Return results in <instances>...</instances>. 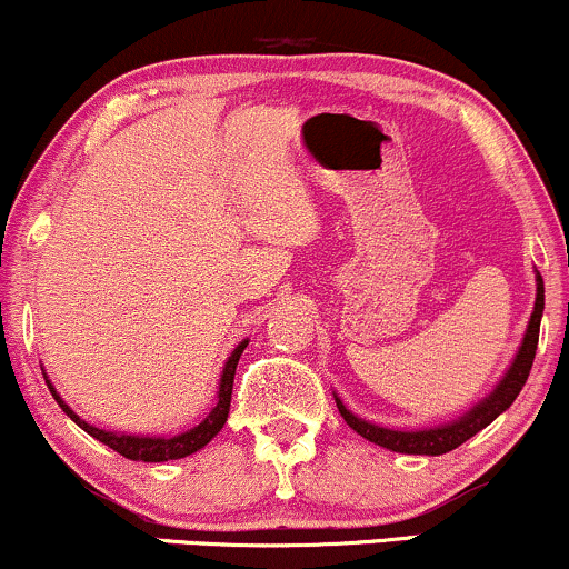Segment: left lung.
<instances>
[{
    "label": "left lung",
    "instance_id": "obj_1",
    "mask_svg": "<svg viewBox=\"0 0 569 569\" xmlns=\"http://www.w3.org/2000/svg\"><path fill=\"white\" fill-rule=\"evenodd\" d=\"M540 315H543V278L538 276V297H536V310L530 315V326H527V333L522 339V347H519L515 362L506 371L503 381L492 392L485 397L480 406H475L467 416L453 423H445V427L435 429H421V432H395V429L376 427V423H368L358 419V416L350 413L341 400L337 397V408L350 427L360 437H366L368 442L381 445V448L395 450V453H410V456H442L456 450L458 445H463L469 437L482 432L490 421H496L498 416L503 413L511 402L517 400V395L522 392L527 376H530L532 360H536L538 350V333H540Z\"/></svg>",
    "mask_w": 569,
    "mask_h": 569
}]
</instances>
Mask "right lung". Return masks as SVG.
Wrapping results in <instances>:
<instances>
[{
  "instance_id": "add662e5",
  "label": "right lung",
  "mask_w": 569,
  "mask_h": 569,
  "mask_svg": "<svg viewBox=\"0 0 569 569\" xmlns=\"http://www.w3.org/2000/svg\"><path fill=\"white\" fill-rule=\"evenodd\" d=\"M246 345H249V341H241V345L236 347V352H232L228 358V362H224L222 381H219V400H217V406L211 408V413L207 416V419L198 423V427L190 429V432L169 437V440H163V437H137V435L102 432V429L92 427V423H87L84 419H79V416L73 413V410L68 408L63 400H60V395L54 392V387L50 385V381H47V387H50V392H52L54 400H58V406L66 410V416H71V419L77 421L87 435H92L94 440H100L102 445H108V448H113L119 456L129 458V461H148V463L174 461V458H184V456L196 453V450H201L203 445H207L211 437H214L219 429L224 427V421H228V413H230L232 379H236L238 360H241Z\"/></svg>"
}]
</instances>
